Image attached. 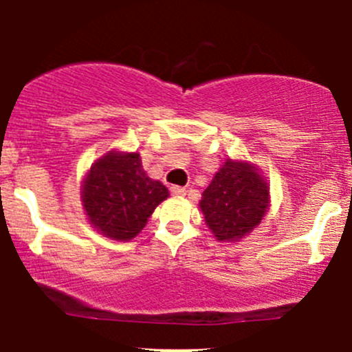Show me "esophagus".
<instances>
[{"label": "esophagus", "mask_w": 352, "mask_h": 352, "mask_svg": "<svg viewBox=\"0 0 352 352\" xmlns=\"http://www.w3.org/2000/svg\"><path fill=\"white\" fill-rule=\"evenodd\" d=\"M170 190H172V194H173V196H175V197H184V196H186V194H187L186 187H179V186H173V187H172V189H170Z\"/></svg>", "instance_id": "34e87169"}]
</instances>
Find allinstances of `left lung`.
<instances>
[{
    "label": "left lung",
    "instance_id": "8db88e82",
    "mask_svg": "<svg viewBox=\"0 0 352 352\" xmlns=\"http://www.w3.org/2000/svg\"><path fill=\"white\" fill-rule=\"evenodd\" d=\"M271 192L265 177L248 160L226 158L199 202L218 242H242L265 218Z\"/></svg>",
    "mask_w": 352,
    "mask_h": 352
}]
</instances>
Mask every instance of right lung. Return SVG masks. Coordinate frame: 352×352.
<instances>
[{
    "label": "right lung",
    "instance_id": "obj_1",
    "mask_svg": "<svg viewBox=\"0 0 352 352\" xmlns=\"http://www.w3.org/2000/svg\"><path fill=\"white\" fill-rule=\"evenodd\" d=\"M168 196L160 180L146 175L138 151H109L91 163L81 180V204L88 223L117 242L133 240Z\"/></svg>",
    "mask_w": 352,
    "mask_h": 352
}]
</instances>
